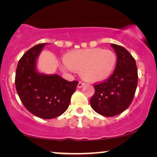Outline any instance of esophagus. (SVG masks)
<instances>
[{
    "mask_svg": "<svg viewBox=\"0 0 157 157\" xmlns=\"http://www.w3.org/2000/svg\"><path fill=\"white\" fill-rule=\"evenodd\" d=\"M84 84H85V83H84L83 82H79L78 84V88L82 87V86H84Z\"/></svg>",
    "mask_w": 157,
    "mask_h": 157,
    "instance_id": "esophagus-1",
    "label": "esophagus"
}]
</instances>
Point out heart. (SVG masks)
Segmentation results:
<instances>
[{
  "instance_id": "obj_1",
  "label": "heart",
  "mask_w": 157,
  "mask_h": 157,
  "mask_svg": "<svg viewBox=\"0 0 157 157\" xmlns=\"http://www.w3.org/2000/svg\"><path fill=\"white\" fill-rule=\"evenodd\" d=\"M61 65L64 72H80L82 78L88 82H99L107 78L113 71L116 56L109 50L89 48L77 50L64 56Z\"/></svg>"
}]
</instances>
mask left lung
Segmentation results:
<instances>
[{
	"label": "left lung",
	"instance_id": "8db88e82",
	"mask_svg": "<svg viewBox=\"0 0 157 157\" xmlns=\"http://www.w3.org/2000/svg\"><path fill=\"white\" fill-rule=\"evenodd\" d=\"M111 46L117 57L115 71L108 78L94 84L95 93L90 98L92 108L106 117L119 115L130 106L138 82L134 57L122 46L116 44Z\"/></svg>",
	"mask_w": 157,
	"mask_h": 157
}]
</instances>
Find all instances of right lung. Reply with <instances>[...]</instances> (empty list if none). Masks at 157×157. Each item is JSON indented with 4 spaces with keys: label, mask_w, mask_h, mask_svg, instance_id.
I'll list each match as a JSON object with an SVG mask.
<instances>
[{
    "label": "right lung",
    "mask_w": 157,
    "mask_h": 157,
    "mask_svg": "<svg viewBox=\"0 0 157 157\" xmlns=\"http://www.w3.org/2000/svg\"><path fill=\"white\" fill-rule=\"evenodd\" d=\"M45 45L34 46L20 58L17 66L15 86L28 111L40 118L52 119L67 110L78 82H68L56 74L47 75L36 71V58Z\"/></svg>",
    "instance_id": "1"
}]
</instances>
